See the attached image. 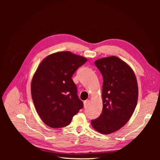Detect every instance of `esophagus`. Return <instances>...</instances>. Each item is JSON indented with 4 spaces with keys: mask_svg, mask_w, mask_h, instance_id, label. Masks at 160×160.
<instances>
[{
    "mask_svg": "<svg viewBox=\"0 0 160 160\" xmlns=\"http://www.w3.org/2000/svg\"><path fill=\"white\" fill-rule=\"evenodd\" d=\"M89 104V100H86L83 102V105H84V107H87Z\"/></svg>",
    "mask_w": 160,
    "mask_h": 160,
    "instance_id": "1",
    "label": "esophagus"
}]
</instances>
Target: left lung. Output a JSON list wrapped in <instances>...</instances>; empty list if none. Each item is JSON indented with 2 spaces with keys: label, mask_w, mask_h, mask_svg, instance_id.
Masks as SVG:
<instances>
[{
  "label": "left lung",
  "mask_w": 160,
  "mask_h": 160,
  "mask_svg": "<svg viewBox=\"0 0 160 160\" xmlns=\"http://www.w3.org/2000/svg\"><path fill=\"white\" fill-rule=\"evenodd\" d=\"M103 77L102 112L91 125L97 132L110 134L122 128L130 120L138 99V86L131 67L114 56L95 62Z\"/></svg>",
  "instance_id": "8db88e82"
}]
</instances>
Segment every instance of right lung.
<instances>
[{
    "label": "right lung",
    "mask_w": 160,
    "mask_h": 160,
    "mask_svg": "<svg viewBox=\"0 0 160 160\" xmlns=\"http://www.w3.org/2000/svg\"><path fill=\"white\" fill-rule=\"evenodd\" d=\"M87 61L69 51L55 52L43 59L33 74V102L41 120L50 128L66 127L83 108L72 77Z\"/></svg>",
    "instance_id": "right-lung-1"
}]
</instances>
